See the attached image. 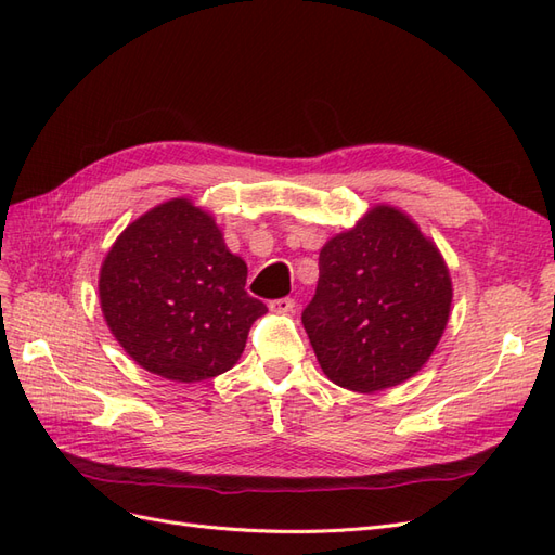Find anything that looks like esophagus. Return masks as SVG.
I'll use <instances>...</instances> for the list:
<instances>
[{"label":"esophagus","instance_id":"1","mask_svg":"<svg viewBox=\"0 0 555 555\" xmlns=\"http://www.w3.org/2000/svg\"><path fill=\"white\" fill-rule=\"evenodd\" d=\"M268 308H271L273 312L278 314H287V312H294L296 308V300L289 298V296H282V298H273L271 304H268Z\"/></svg>","mask_w":555,"mask_h":555}]
</instances>
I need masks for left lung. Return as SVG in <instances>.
Wrapping results in <instances>:
<instances>
[{"instance_id": "8db88e82", "label": "left lung", "mask_w": 555, "mask_h": 555, "mask_svg": "<svg viewBox=\"0 0 555 555\" xmlns=\"http://www.w3.org/2000/svg\"><path fill=\"white\" fill-rule=\"evenodd\" d=\"M449 308L438 247L408 215L377 206L319 251V282L300 319L326 377L373 393L428 361Z\"/></svg>"}]
</instances>
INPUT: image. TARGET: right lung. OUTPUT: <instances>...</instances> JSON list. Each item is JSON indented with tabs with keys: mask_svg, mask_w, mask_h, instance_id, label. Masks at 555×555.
Returning a JSON list of instances; mask_svg holds the SVG:
<instances>
[{
	"mask_svg": "<svg viewBox=\"0 0 555 555\" xmlns=\"http://www.w3.org/2000/svg\"><path fill=\"white\" fill-rule=\"evenodd\" d=\"M247 266L215 220L173 198L129 224L99 275L115 340L145 371L173 382L227 373L268 308L245 292Z\"/></svg>",
	"mask_w": 555,
	"mask_h": 555,
	"instance_id": "right-lung-1",
	"label": "right lung"
}]
</instances>
